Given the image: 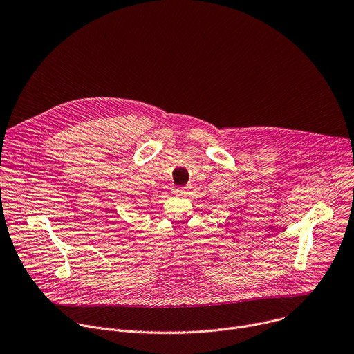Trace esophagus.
<instances>
[{"label":"esophagus","mask_w":354,"mask_h":354,"mask_svg":"<svg viewBox=\"0 0 354 354\" xmlns=\"http://www.w3.org/2000/svg\"><path fill=\"white\" fill-rule=\"evenodd\" d=\"M173 192H174L176 195L183 196V195H185V194H187V189H185V188H174V189H173Z\"/></svg>","instance_id":"34e87169"}]
</instances>
